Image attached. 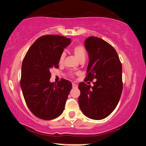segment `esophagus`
Here are the masks:
<instances>
[{
  "label": "esophagus",
  "instance_id": "34e87169",
  "mask_svg": "<svg viewBox=\"0 0 146 146\" xmlns=\"http://www.w3.org/2000/svg\"><path fill=\"white\" fill-rule=\"evenodd\" d=\"M72 86H73V88H77L78 87V85L76 83H72Z\"/></svg>",
  "mask_w": 146,
  "mask_h": 146
}]
</instances>
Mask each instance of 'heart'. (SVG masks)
I'll list each match as a JSON object with an SVG mask.
<instances>
[{"mask_svg":"<svg viewBox=\"0 0 146 146\" xmlns=\"http://www.w3.org/2000/svg\"><path fill=\"white\" fill-rule=\"evenodd\" d=\"M72 52L75 55L76 57L79 59V61L82 60H85L86 55H87V52L83 45L78 44L76 46H74L72 48ZM65 54V53H61L60 56L59 57V64H62L64 61Z\"/></svg>","mask_w":146,"mask_h":146,"instance_id":"obj_1","label":"heart"}]
</instances>
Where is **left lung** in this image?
Masks as SVG:
<instances>
[{
	"label": "left lung",
	"mask_w": 146,
	"mask_h": 146,
	"mask_svg": "<svg viewBox=\"0 0 146 146\" xmlns=\"http://www.w3.org/2000/svg\"><path fill=\"white\" fill-rule=\"evenodd\" d=\"M89 57L85 81H93L94 86L81 82L80 108L88 118L102 120L112 113L122 92V67L116 51L101 38L90 36L85 41Z\"/></svg>",
	"instance_id": "1"
}]
</instances>
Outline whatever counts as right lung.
I'll return each instance as SVG.
<instances>
[{"mask_svg": "<svg viewBox=\"0 0 146 146\" xmlns=\"http://www.w3.org/2000/svg\"><path fill=\"white\" fill-rule=\"evenodd\" d=\"M71 39L45 35L37 39L22 61L20 87L32 114L43 120H52L62 114L72 84L61 79L50 83V70L59 67V57Z\"/></svg>", "mask_w": 146, "mask_h": 146, "instance_id": "1", "label": "right lung"}]
</instances>
